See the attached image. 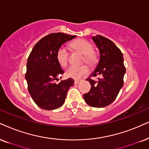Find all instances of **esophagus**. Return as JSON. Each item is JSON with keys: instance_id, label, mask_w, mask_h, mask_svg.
I'll use <instances>...</instances> for the list:
<instances>
[{"instance_id": "obj_1", "label": "esophagus", "mask_w": 149, "mask_h": 149, "mask_svg": "<svg viewBox=\"0 0 149 149\" xmlns=\"http://www.w3.org/2000/svg\"><path fill=\"white\" fill-rule=\"evenodd\" d=\"M80 82V80H74V83H75V84H78Z\"/></svg>"}]
</instances>
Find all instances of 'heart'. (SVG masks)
Returning a JSON list of instances; mask_svg holds the SVG:
<instances>
[{"mask_svg":"<svg viewBox=\"0 0 149 149\" xmlns=\"http://www.w3.org/2000/svg\"><path fill=\"white\" fill-rule=\"evenodd\" d=\"M73 49L83 54V62L91 67L95 66L97 62V54L93 51V47L89 41L85 39H78L71 44ZM57 60L62 67H66L68 63V52L65 47L62 46L57 52ZM89 69L86 65L71 66L66 70V76L73 79H79L87 74Z\"/></svg>","mask_w":149,"mask_h":149,"instance_id":"obj_1","label":"heart"}]
</instances>
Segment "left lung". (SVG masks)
<instances>
[{
    "label": "left lung",
    "instance_id": "obj_1",
    "mask_svg": "<svg viewBox=\"0 0 149 149\" xmlns=\"http://www.w3.org/2000/svg\"><path fill=\"white\" fill-rule=\"evenodd\" d=\"M92 40L100 52V61L90 77L99 76L97 81L88 78L91 89L83 97L86 104L96 108L108 106L116 100L124 84L126 69L120 49L109 39L97 35Z\"/></svg>",
    "mask_w": 149,
    "mask_h": 149
}]
</instances>
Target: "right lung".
Listing matches in <instances>:
<instances>
[{"label":"right lung","mask_w":149,"mask_h":149,"mask_svg":"<svg viewBox=\"0 0 149 149\" xmlns=\"http://www.w3.org/2000/svg\"><path fill=\"white\" fill-rule=\"evenodd\" d=\"M76 37L60 32L50 33L40 39L29 54L25 79L29 93L41 109L54 110L63 106L69 88L74 84L72 78L58 84L55 81L64 73L57 60L58 49Z\"/></svg>","instance_id":"obj_1"}]
</instances>
